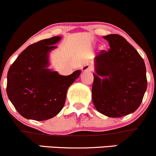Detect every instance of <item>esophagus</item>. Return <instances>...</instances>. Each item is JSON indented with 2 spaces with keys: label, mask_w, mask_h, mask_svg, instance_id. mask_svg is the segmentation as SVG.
Masks as SVG:
<instances>
[{
  "label": "esophagus",
  "mask_w": 156,
  "mask_h": 156,
  "mask_svg": "<svg viewBox=\"0 0 156 156\" xmlns=\"http://www.w3.org/2000/svg\"><path fill=\"white\" fill-rule=\"evenodd\" d=\"M92 69H92V66H90V64H86L81 67L82 72H90L92 71Z\"/></svg>",
  "instance_id": "esophagus-1"
}]
</instances>
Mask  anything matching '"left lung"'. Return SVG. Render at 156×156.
<instances>
[{
    "instance_id": "obj_1",
    "label": "left lung",
    "mask_w": 156,
    "mask_h": 156,
    "mask_svg": "<svg viewBox=\"0 0 156 156\" xmlns=\"http://www.w3.org/2000/svg\"><path fill=\"white\" fill-rule=\"evenodd\" d=\"M103 37L110 48L100 51L95 58L92 101L104 115L122 117L141 105L147 87L146 66L139 53L124 37L117 34Z\"/></svg>"
}]
</instances>
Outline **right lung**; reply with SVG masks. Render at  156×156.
<instances>
[{"label":"right lung","mask_w":156,"mask_h":156,"mask_svg":"<svg viewBox=\"0 0 156 156\" xmlns=\"http://www.w3.org/2000/svg\"><path fill=\"white\" fill-rule=\"evenodd\" d=\"M61 37L39 41L18 55L7 74L6 93L23 117L35 121L52 119L61 112L67 90L79 77L80 70L61 75L48 69V54Z\"/></svg>","instance_id":"right-lung-1"}]
</instances>
